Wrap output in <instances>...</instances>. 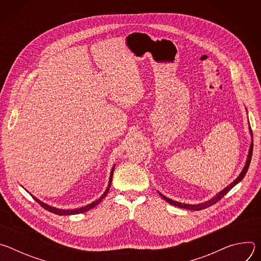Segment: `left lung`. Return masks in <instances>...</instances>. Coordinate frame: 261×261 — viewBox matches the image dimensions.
Masks as SVG:
<instances>
[{"label": "left lung", "instance_id": "1", "mask_svg": "<svg viewBox=\"0 0 261 261\" xmlns=\"http://www.w3.org/2000/svg\"><path fill=\"white\" fill-rule=\"evenodd\" d=\"M250 132H251V135H252V137H253V133H252V129H251V127H250ZM252 153H253V143L251 144V146H250V151H249V155H248V159H247V162H246V165H245V167H244V169H243V171L241 172V174L229 185V186H227V187L224 189V190H222L221 192H219L218 194H217V196H215L214 198H212L211 200H208V201H206V202H204V203H200V204H185V203H180V202H177V201H173V200H171V199H169V198H167V197H165L164 195H162L161 193H159L161 196H162V198L164 199V200H166L168 203H170V204H172V205H175V206H178V207H181V208H186V210H191V211H200V210H203V208H206V207H208V206H211V205H213V204H215V203H217L219 200H221L223 197H224V195H226L233 187L234 186L238 184V182H240L244 177H245V175H246V173H247V171H248V168H249V165H250V162H251V158H252Z\"/></svg>", "mask_w": 261, "mask_h": 261}]
</instances>
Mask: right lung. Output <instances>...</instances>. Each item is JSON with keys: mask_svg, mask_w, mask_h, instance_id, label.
<instances>
[{"mask_svg": "<svg viewBox=\"0 0 261 261\" xmlns=\"http://www.w3.org/2000/svg\"><path fill=\"white\" fill-rule=\"evenodd\" d=\"M114 169H115V167L113 168V170H111L110 177H109V184H108V187H107L106 191L102 194V196H101L99 199H97L96 201H94V202H92L91 204H88V205H86V206H84V207L76 208V210H60V208H56V207H53V206H50V205H47V204H45V203L41 202L40 200H38V199H37V198H36V197H34V196H33V198H34L37 202H38V203H39L43 208H45L46 211H48V212H50V213H54V214H56V215H60V216H62V215H75V214H81V213L88 212L89 210H91V208L95 207L97 204H99V203L102 201V199L106 196V194L108 193L109 188H110V185H111V179H113Z\"/></svg>", "mask_w": 261, "mask_h": 261, "instance_id": "1", "label": "right lung"}]
</instances>
